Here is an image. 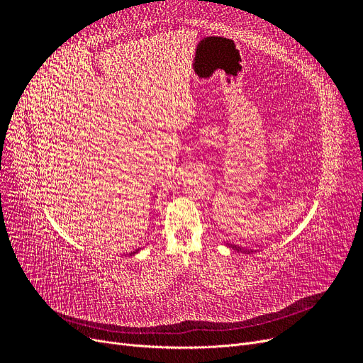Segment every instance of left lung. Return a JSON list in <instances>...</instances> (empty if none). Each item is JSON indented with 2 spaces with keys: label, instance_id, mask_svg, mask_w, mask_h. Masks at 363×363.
Instances as JSON below:
<instances>
[{
  "label": "left lung",
  "instance_id": "8db88e82",
  "mask_svg": "<svg viewBox=\"0 0 363 363\" xmlns=\"http://www.w3.org/2000/svg\"><path fill=\"white\" fill-rule=\"evenodd\" d=\"M228 247L238 252H245V255H251V252H255V250H247V248H242V247L235 245V244H228Z\"/></svg>",
  "mask_w": 363,
  "mask_h": 363
}]
</instances>
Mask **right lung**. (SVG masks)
Segmentation results:
<instances>
[{
  "label": "right lung",
  "instance_id": "obj_1",
  "mask_svg": "<svg viewBox=\"0 0 363 363\" xmlns=\"http://www.w3.org/2000/svg\"><path fill=\"white\" fill-rule=\"evenodd\" d=\"M138 251H139V248H138V250H135V251H131V252H130V255H128V256H133V255H136V252H138Z\"/></svg>",
  "mask_w": 363,
  "mask_h": 363
}]
</instances>
